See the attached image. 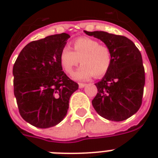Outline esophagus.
I'll list each match as a JSON object with an SVG mask.
<instances>
[{"label": "esophagus", "instance_id": "1", "mask_svg": "<svg viewBox=\"0 0 158 158\" xmlns=\"http://www.w3.org/2000/svg\"><path fill=\"white\" fill-rule=\"evenodd\" d=\"M86 85H87L86 84H82V83L79 84V87L80 88V89H82V88H84V87L86 86Z\"/></svg>", "mask_w": 158, "mask_h": 158}]
</instances>
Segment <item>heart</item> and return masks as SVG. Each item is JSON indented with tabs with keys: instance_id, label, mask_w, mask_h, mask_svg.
<instances>
[{
	"instance_id": "1",
	"label": "heart",
	"mask_w": 158,
	"mask_h": 158,
	"mask_svg": "<svg viewBox=\"0 0 158 158\" xmlns=\"http://www.w3.org/2000/svg\"><path fill=\"white\" fill-rule=\"evenodd\" d=\"M72 46L73 51L64 47L60 54V62L67 74H71L79 62L82 65L72 75L76 80H88L106 74L111 64V52L107 46L87 37L78 38Z\"/></svg>"
}]
</instances>
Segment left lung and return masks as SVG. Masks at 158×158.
I'll use <instances>...</instances> for the list:
<instances>
[{"mask_svg":"<svg viewBox=\"0 0 158 158\" xmlns=\"http://www.w3.org/2000/svg\"><path fill=\"white\" fill-rule=\"evenodd\" d=\"M103 42L111 52L109 70L95 85L98 94L92 104L98 115L108 120L122 121L137 112L142 104L145 84L142 56L126 37L103 31L88 32Z\"/></svg>","mask_w":158,"mask_h":158,"instance_id":"8db88e82","label":"left lung"}]
</instances>
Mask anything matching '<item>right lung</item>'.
Listing matches in <instances>:
<instances>
[{
	"label": "right lung",
	"mask_w": 158,
	"mask_h": 158,
	"mask_svg": "<svg viewBox=\"0 0 158 158\" xmlns=\"http://www.w3.org/2000/svg\"><path fill=\"white\" fill-rule=\"evenodd\" d=\"M69 38L63 33L31 42L14 64V94L19 114L35 127L50 128L63 120L69 98L79 89L62 71L60 62Z\"/></svg>",
	"instance_id": "right-lung-1"
}]
</instances>
